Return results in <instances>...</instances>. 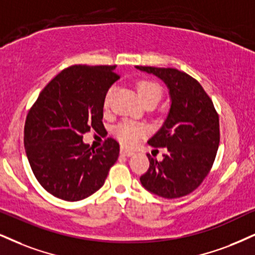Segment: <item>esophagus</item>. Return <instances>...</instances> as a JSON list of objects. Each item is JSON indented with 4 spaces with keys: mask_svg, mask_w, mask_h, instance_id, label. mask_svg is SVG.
<instances>
[{
    "mask_svg": "<svg viewBox=\"0 0 255 255\" xmlns=\"http://www.w3.org/2000/svg\"><path fill=\"white\" fill-rule=\"evenodd\" d=\"M121 153L123 156H127V157H130L133 155V151H131V150H128V149H124V147H122L121 149Z\"/></svg>",
    "mask_w": 255,
    "mask_h": 255,
    "instance_id": "obj_1",
    "label": "esophagus"
}]
</instances>
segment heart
Instances as JSON below:
<instances>
[{
  "label": "heart",
  "instance_id": "heart-1",
  "mask_svg": "<svg viewBox=\"0 0 255 255\" xmlns=\"http://www.w3.org/2000/svg\"><path fill=\"white\" fill-rule=\"evenodd\" d=\"M137 92L139 98L143 100L144 104L146 103H157L162 98L163 90L162 86L155 80L143 79L137 83ZM112 96V89H110L106 93L104 99V106L109 108L110 99ZM113 133L118 138V140L123 145L132 146L138 142L139 138L145 136L147 133V128L145 125L131 121H123L113 128Z\"/></svg>",
  "mask_w": 255,
  "mask_h": 255
}]
</instances>
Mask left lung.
Returning <instances> with one entry per match:
<instances>
[{
	"label": "left lung",
	"mask_w": 255,
	"mask_h": 255,
	"mask_svg": "<svg viewBox=\"0 0 255 255\" xmlns=\"http://www.w3.org/2000/svg\"><path fill=\"white\" fill-rule=\"evenodd\" d=\"M153 73L168 85L171 106L163 127L149 143L166 147L162 161L147 153L150 165L140 183L164 199L193 193L215 161L220 143V123L210 97L196 79L176 68L136 66Z\"/></svg>",
	"instance_id": "obj_1"
}]
</instances>
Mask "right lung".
<instances>
[{
  "mask_svg": "<svg viewBox=\"0 0 255 255\" xmlns=\"http://www.w3.org/2000/svg\"><path fill=\"white\" fill-rule=\"evenodd\" d=\"M116 66L73 65L41 91L27 113L23 142L36 180L65 201L86 199L103 187L119 156L113 138L92 149L83 134L104 128V99L118 80Z\"/></svg>",
  "mask_w": 255,
  "mask_h": 255,
  "instance_id": "add662e5",
  "label": "right lung"
}]
</instances>
